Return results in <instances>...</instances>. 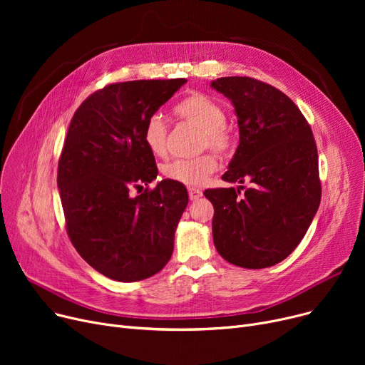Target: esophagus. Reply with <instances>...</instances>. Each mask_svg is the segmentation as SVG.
<instances>
[{"label": "esophagus", "mask_w": 365, "mask_h": 365, "mask_svg": "<svg viewBox=\"0 0 365 365\" xmlns=\"http://www.w3.org/2000/svg\"><path fill=\"white\" fill-rule=\"evenodd\" d=\"M187 192H189V198L192 201L198 200L202 195V190L198 187H187Z\"/></svg>", "instance_id": "34e87169"}]
</instances>
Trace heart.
<instances>
[{"label": "heart", "instance_id": "1", "mask_svg": "<svg viewBox=\"0 0 365 365\" xmlns=\"http://www.w3.org/2000/svg\"><path fill=\"white\" fill-rule=\"evenodd\" d=\"M175 117L200 130L201 148H210L217 153L231 152L235 143L232 128L226 124V113L219 102L210 96L194 91L187 94L173 108ZM167 124L152 115L143 128V142L153 155H163L165 152ZM217 168L215 153L205 152L195 158H179L168 161L161 171L165 179L183 183L186 186L202 185Z\"/></svg>", "mask_w": 365, "mask_h": 365}]
</instances>
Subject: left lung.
<instances>
[{
  "label": "left lung",
  "instance_id": "1",
  "mask_svg": "<svg viewBox=\"0 0 365 365\" xmlns=\"http://www.w3.org/2000/svg\"><path fill=\"white\" fill-rule=\"evenodd\" d=\"M212 87L232 102L240 127V145L222 179L241 186L204 190L215 207L216 250L235 266L269 267L293 253L319 207L314 134L296 103L269 84L225 76Z\"/></svg>",
  "mask_w": 365,
  "mask_h": 365
}]
</instances>
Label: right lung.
Masks as SVG:
<instances>
[{"mask_svg":"<svg viewBox=\"0 0 365 365\" xmlns=\"http://www.w3.org/2000/svg\"><path fill=\"white\" fill-rule=\"evenodd\" d=\"M186 81L109 84L90 94L71 120L57 167L66 232L78 255L110 279L149 278L173 255L187 190L168 179L149 189L158 168L143 128ZM133 188L143 194L133 197Z\"/></svg>","mask_w":365,"mask_h":365,"instance_id":"right-lung-1","label":"right lung"}]
</instances>
